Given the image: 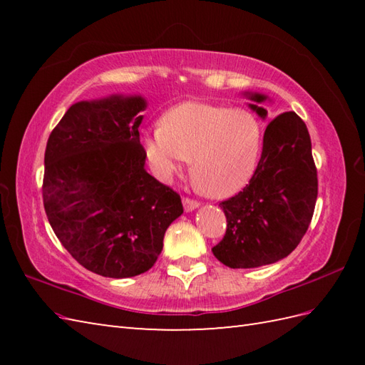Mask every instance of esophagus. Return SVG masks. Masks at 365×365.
Wrapping results in <instances>:
<instances>
[{"label": "esophagus", "mask_w": 365, "mask_h": 365, "mask_svg": "<svg viewBox=\"0 0 365 365\" xmlns=\"http://www.w3.org/2000/svg\"><path fill=\"white\" fill-rule=\"evenodd\" d=\"M182 202H183L185 212H192V210H196V208L199 207V202H197V200H195V199H190V197H183V199H182Z\"/></svg>", "instance_id": "obj_1"}]
</instances>
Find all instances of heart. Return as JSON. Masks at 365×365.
I'll return each mask as SVG.
<instances>
[{"instance_id":"b5f03b06","label":"heart","mask_w":365,"mask_h":365,"mask_svg":"<svg viewBox=\"0 0 365 365\" xmlns=\"http://www.w3.org/2000/svg\"><path fill=\"white\" fill-rule=\"evenodd\" d=\"M143 145L153 173L166 180L188 160L190 175L204 195L222 199L252 178L262 152V127L243 108L185 102L147 130Z\"/></svg>"}]
</instances>
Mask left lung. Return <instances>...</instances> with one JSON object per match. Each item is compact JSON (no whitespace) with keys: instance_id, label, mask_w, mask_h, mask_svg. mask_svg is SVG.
<instances>
[{"instance_id":"1","label":"left lung","mask_w":365,"mask_h":365,"mask_svg":"<svg viewBox=\"0 0 365 365\" xmlns=\"http://www.w3.org/2000/svg\"><path fill=\"white\" fill-rule=\"evenodd\" d=\"M262 103L267 97L246 94ZM262 119L267 110L250 103ZM319 195L311 136L297 113L271 120L257 169L234 197L222 200L226 235L213 255L229 268H255L287 257L304 237Z\"/></svg>"}]
</instances>
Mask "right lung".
<instances>
[{"instance_id": "right-lung-1", "label": "right lung", "mask_w": 365, "mask_h": 365, "mask_svg": "<svg viewBox=\"0 0 365 365\" xmlns=\"http://www.w3.org/2000/svg\"><path fill=\"white\" fill-rule=\"evenodd\" d=\"M145 106L139 96L78 102L46 143V218L72 257L105 277L150 269L183 213L180 196L144 169L138 128Z\"/></svg>"}]
</instances>
